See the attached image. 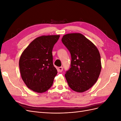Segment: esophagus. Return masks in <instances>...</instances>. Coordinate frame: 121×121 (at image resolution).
<instances>
[{"instance_id": "obj_1", "label": "esophagus", "mask_w": 121, "mask_h": 121, "mask_svg": "<svg viewBox=\"0 0 121 121\" xmlns=\"http://www.w3.org/2000/svg\"><path fill=\"white\" fill-rule=\"evenodd\" d=\"M63 70V68L62 67H58V71L59 72H61Z\"/></svg>"}]
</instances>
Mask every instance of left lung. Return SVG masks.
Instances as JSON below:
<instances>
[{
	"label": "left lung",
	"instance_id": "obj_1",
	"mask_svg": "<svg viewBox=\"0 0 121 121\" xmlns=\"http://www.w3.org/2000/svg\"><path fill=\"white\" fill-rule=\"evenodd\" d=\"M61 41L72 58L71 68L65 74L68 85L76 92H85L94 85L99 76L101 69L99 52L82 34H65Z\"/></svg>",
	"mask_w": 121,
	"mask_h": 121
}]
</instances>
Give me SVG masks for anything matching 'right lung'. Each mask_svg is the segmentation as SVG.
Here are the masks:
<instances>
[{"label":"right lung","instance_id":"1","mask_svg":"<svg viewBox=\"0 0 121 121\" xmlns=\"http://www.w3.org/2000/svg\"><path fill=\"white\" fill-rule=\"evenodd\" d=\"M60 35H43L32 41L22 53L19 67L28 88L43 93L52 85L57 69L53 64L52 49Z\"/></svg>","mask_w":121,"mask_h":121}]
</instances>
